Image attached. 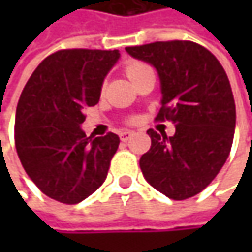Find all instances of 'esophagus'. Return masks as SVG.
I'll return each mask as SVG.
<instances>
[{"mask_svg": "<svg viewBox=\"0 0 252 252\" xmlns=\"http://www.w3.org/2000/svg\"><path fill=\"white\" fill-rule=\"evenodd\" d=\"M132 135H134V131H128V129L123 131V132L120 134V137H121V140H123V141H128Z\"/></svg>", "mask_w": 252, "mask_h": 252, "instance_id": "34e87169", "label": "esophagus"}]
</instances>
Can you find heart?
Returning <instances> with one entry per match:
<instances>
[{
	"label": "heart",
	"instance_id": "heart-1",
	"mask_svg": "<svg viewBox=\"0 0 252 252\" xmlns=\"http://www.w3.org/2000/svg\"><path fill=\"white\" fill-rule=\"evenodd\" d=\"M146 68H149V67L146 64L140 63V61H129V63H126V74L132 81L135 77L138 76L141 71H144Z\"/></svg>",
	"mask_w": 252,
	"mask_h": 252
}]
</instances>
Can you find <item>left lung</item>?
Segmentation results:
<instances>
[{"mask_svg":"<svg viewBox=\"0 0 252 252\" xmlns=\"http://www.w3.org/2000/svg\"><path fill=\"white\" fill-rule=\"evenodd\" d=\"M134 58L152 64L160 78L159 121H172L168 137L147 129L152 146L140 159L146 181L172 200L201 192L230 153L236 111L226 73L218 58L191 40L128 46Z\"/></svg>","mask_w":252,"mask_h":252,"instance_id":"left-lung-1","label":"left lung"}]
</instances>
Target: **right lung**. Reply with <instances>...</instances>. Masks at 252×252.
Segmentation results:
<instances>
[{
  "label": "right lung",
  "instance_id": "obj_1",
  "mask_svg": "<svg viewBox=\"0 0 252 252\" xmlns=\"http://www.w3.org/2000/svg\"><path fill=\"white\" fill-rule=\"evenodd\" d=\"M120 52L61 49L46 57L17 103L14 141L26 174L48 197L77 204L106 179L120 137H87L84 109L99 102Z\"/></svg>",
  "mask_w": 252,
  "mask_h": 252
}]
</instances>
